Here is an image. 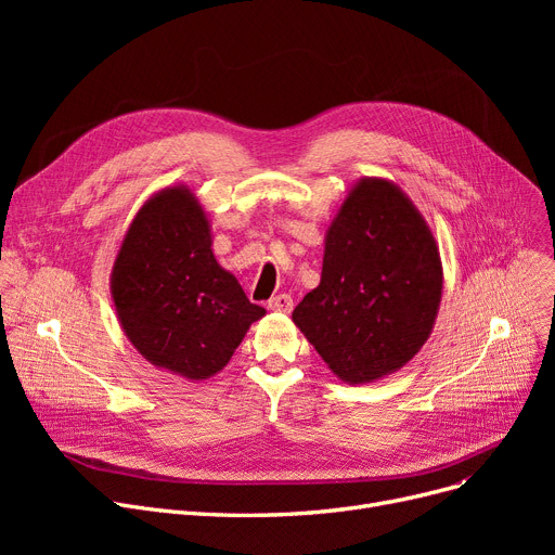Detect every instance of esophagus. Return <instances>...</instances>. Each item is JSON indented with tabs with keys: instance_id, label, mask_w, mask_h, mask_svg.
Returning a JSON list of instances; mask_svg holds the SVG:
<instances>
[{
	"instance_id": "1",
	"label": "esophagus",
	"mask_w": 555,
	"mask_h": 555,
	"mask_svg": "<svg viewBox=\"0 0 555 555\" xmlns=\"http://www.w3.org/2000/svg\"><path fill=\"white\" fill-rule=\"evenodd\" d=\"M268 308L272 312H289V310H293V297H289V295H276V297H272L268 301Z\"/></svg>"
}]
</instances>
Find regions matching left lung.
I'll list each match as a JSON object with an SVG mask.
<instances>
[{"label": "left lung", "mask_w": 555, "mask_h": 555, "mask_svg": "<svg viewBox=\"0 0 555 555\" xmlns=\"http://www.w3.org/2000/svg\"><path fill=\"white\" fill-rule=\"evenodd\" d=\"M443 295L439 245L416 204L383 178H362L331 220L322 281L293 322L348 385L375 383L429 339Z\"/></svg>", "instance_id": "left-lung-1"}]
</instances>
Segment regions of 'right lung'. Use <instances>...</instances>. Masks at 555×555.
<instances>
[{
    "instance_id": "1",
    "label": "right lung",
    "mask_w": 555,
    "mask_h": 555,
    "mask_svg": "<svg viewBox=\"0 0 555 555\" xmlns=\"http://www.w3.org/2000/svg\"><path fill=\"white\" fill-rule=\"evenodd\" d=\"M207 211L175 184L132 218L109 274L119 324L153 366L207 380L227 366L266 308L249 304L238 279L214 256Z\"/></svg>"
}]
</instances>
